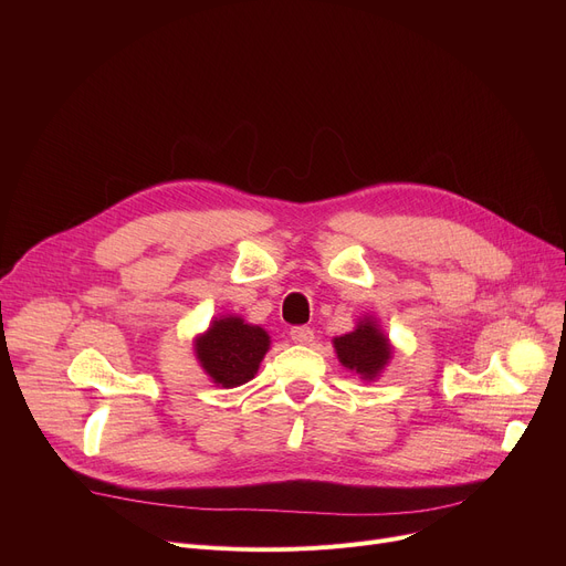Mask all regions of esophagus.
Returning <instances> with one entry per match:
<instances>
[{"mask_svg": "<svg viewBox=\"0 0 566 566\" xmlns=\"http://www.w3.org/2000/svg\"><path fill=\"white\" fill-rule=\"evenodd\" d=\"M291 339L295 344H310L314 339V331L312 328H293L291 331Z\"/></svg>", "mask_w": 566, "mask_h": 566, "instance_id": "1", "label": "esophagus"}]
</instances>
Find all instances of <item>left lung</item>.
Masks as SVG:
<instances>
[{
  "instance_id": "left-lung-1",
  "label": "left lung",
  "mask_w": 566,
  "mask_h": 566,
  "mask_svg": "<svg viewBox=\"0 0 566 566\" xmlns=\"http://www.w3.org/2000/svg\"><path fill=\"white\" fill-rule=\"evenodd\" d=\"M333 346L342 367L367 382L380 378L395 353L390 337L385 335L374 314L360 316L350 333L333 339Z\"/></svg>"
}]
</instances>
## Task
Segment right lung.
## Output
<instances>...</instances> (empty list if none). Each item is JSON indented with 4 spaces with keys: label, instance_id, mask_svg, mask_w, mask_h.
Masks as SVG:
<instances>
[{
    "label": "right lung",
    "instance_id": "add662e5",
    "mask_svg": "<svg viewBox=\"0 0 566 566\" xmlns=\"http://www.w3.org/2000/svg\"><path fill=\"white\" fill-rule=\"evenodd\" d=\"M192 346L208 380L229 390L256 376L263 355L271 348V335L243 316L222 314L213 316L208 328L192 339Z\"/></svg>",
    "mask_w": 566,
    "mask_h": 566
}]
</instances>
